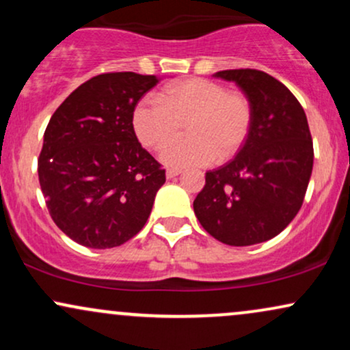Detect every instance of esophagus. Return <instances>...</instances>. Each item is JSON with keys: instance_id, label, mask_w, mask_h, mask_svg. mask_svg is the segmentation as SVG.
Segmentation results:
<instances>
[{"instance_id": "obj_1", "label": "esophagus", "mask_w": 350, "mask_h": 350, "mask_svg": "<svg viewBox=\"0 0 350 350\" xmlns=\"http://www.w3.org/2000/svg\"><path fill=\"white\" fill-rule=\"evenodd\" d=\"M180 172H183V171H180V170H172V167H171V170L166 171V178L167 179H172V178H176V176H179Z\"/></svg>"}]
</instances>
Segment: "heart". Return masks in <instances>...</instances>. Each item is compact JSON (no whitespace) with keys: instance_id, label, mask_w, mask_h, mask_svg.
Listing matches in <instances>:
<instances>
[{"instance_id":"b5f03b06","label":"heart","mask_w":350,"mask_h":350,"mask_svg":"<svg viewBox=\"0 0 350 350\" xmlns=\"http://www.w3.org/2000/svg\"><path fill=\"white\" fill-rule=\"evenodd\" d=\"M252 120V103L243 94L200 77L170 83L161 100H139L131 115L136 136L150 150H163L187 124L188 138L167 146L161 154L163 163L172 167L208 166L217 158H234L247 142Z\"/></svg>"}]
</instances>
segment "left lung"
Returning <instances> with one entry per match:
<instances>
[{"label": "left lung", "mask_w": 350, "mask_h": 350, "mask_svg": "<svg viewBox=\"0 0 350 350\" xmlns=\"http://www.w3.org/2000/svg\"><path fill=\"white\" fill-rule=\"evenodd\" d=\"M250 100L248 138L232 161L206 172L194 200L200 226L219 242L247 247L267 242L295 219L312 172V139L301 103L262 70H220Z\"/></svg>", "instance_id": "1"}]
</instances>
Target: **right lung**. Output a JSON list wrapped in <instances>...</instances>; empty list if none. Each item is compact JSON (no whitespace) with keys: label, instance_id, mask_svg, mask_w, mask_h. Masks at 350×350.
<instances>
[{"label":"right lung","instance_id":"obj_1","mask_svg":"<svg viewBox=\"0 0 350 350\" xmlns=\"http://www.w3.org/2000/svg\"><path fill=\"white\" fill-rule=\"evenodd\" d=\"M159 79L100 74L52 115L39 154V184L52 220L74 242L113 248L138 234L166 180L136 138L131 115Z\"/></svg>","mask_w":350,"mask_h":350}]
</instances>
